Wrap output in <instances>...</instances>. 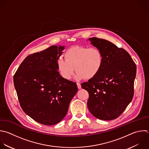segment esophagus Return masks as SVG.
<instances>
[{
  "label": "esophagus",
  "instance_id": "1",
  "mask_svg": "<svg viewBox=\"0 0 149 149\" xmlns=\"http://www.w3.org/2000/svg\"><path fill=\"white\" fill-rule=\"evenodd\" d=\"M77 87H78V88H79V89L81 88V86L80 83H77Z\"/></svg>",
  "mask_w": 149,
  "mask_h": 149
}]
</instances>
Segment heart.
<instances>
[{
    "label": "heart",
    "instance_id": "b5f03b06",
    "mask_svg": "<svg viewBox=\"0 0 149 149\" xmlns=\"http://www.w3.org/2000/svg\"><path fill=\"white\" fill-rule=\"evenodd\" d=\"M64 57L65 59L59 58L57 61V69L65 80L71 79L74 70L77 71L76 79L84 77L91 79L95 77L103 67V54L97 47H73L65 52Z\"/></svg>",
    "mask_w": 149,
    "mask_h": 149
}]
</instances>
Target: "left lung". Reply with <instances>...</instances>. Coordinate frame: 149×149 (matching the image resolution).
<instances>
[{
    "instance_id": "left-lung-1",
    "label": "left lung",
    "mask_w": 149,
    "mask_h": 149,
    "mask_svg": "<svg viewBox=\"0 0 149 149\" xmlns=\"http://www.w3.org/2000/svg\"><path fill=\"white\" fill-rule=\"evenodd\" d=\"M88 40L101 51L104 64L95 77L81 84L89 94L87 107L98 119H115L132 100L136 66L124 49L104 39L93 37Z\"/></svg>"
}]
</instances>
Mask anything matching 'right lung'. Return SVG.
<instances>
[{
  "label": "right lung",
  "instance_id": "add662e5",
  "mask_svg": "<svg viewBox=\"0 0 149 149\" xmlns=\"http://www.w3.org/2000/svg\"><path fill=\"white\" fill-rule=\"evenodd\" d=\"M65 47L52 45L29 55L13 77L23 111L38 123L53 125L66 115L77 92L76 83L65 80L57 69V61Z\"/></svg>",
  "mask_w": 149,
  "mask_h": 149
}]
</instances>
